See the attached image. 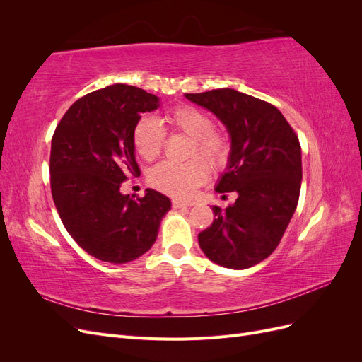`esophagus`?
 Returning <instances> with one entry per match:
<instances>
[{
	"label": "esophagus",
	"instance_id": "esophagus-1",
	"mask_svg": "<svg viewBox=\"0 0 362 362\" xmlns=\"http://www.w3.org/2000/svg\"><path fill=\"white\" fill-rule=\"evenodd\" d=\"M172 206H173V208H189V206H192V204L180 201V199H173V201H172Z\"/></svg>",
	"mask_w": 362,
	"mask_h": 362
}]
</instances>
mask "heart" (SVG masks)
Listing matches in <instances>:
<instances>
[{"label": "heart", "mask_w": 362, "mask_h": 362, "mask_svg": "<svg viewBox=\"0 0 362 362\" xmlns=\"http://www.w3.org/2000/svg\"><path fill=\"white\" fill-rule=\"evenodd\" d=\"M164 122L168 124L170 133H180L192 139L187 151L189 158L199 155L213 169H221L228 163L229 151H231L229 141L225 134L214 128L213 119L206 112L189 104L177 105L166 113ZM164 140L166 136L163 128L151 116H141L131 131L134 151L145 161L156 160L161 154ZM200 159L182 164L160 163L149 170L148 182L151 187L161 193L173 198L189 199L196 189L208 180L210 173L206 160Z\"/></svg>", "instance_id": "b5f03b06"}]
</instances>
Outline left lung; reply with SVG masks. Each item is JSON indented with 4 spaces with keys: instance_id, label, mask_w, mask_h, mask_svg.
<instances>
[{
    "instance_id": "left-lung-1",
    "label": "left lung",
    "mask_w": 362,
    "mask_h": 362,
    "mask_svg": "<svg viewBox=\"0 0 362 362\" xmlns=\"http://www.w3.org/2000/svg\"><path fill=\"white\" fill-rule=\"evenodd\" d=\"M214 113L231 137L226 172L216 192H237L233 205H214V221L198 240L206 258L242 270L266 259L299 202L302 152L299 139L275 105L234 89L185 93Z\"/></svg>"
}]
</instances>
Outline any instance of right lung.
I'll list each match as a JSON object with an SVG mask.
<instances>
[{"mask_svg":"<svg viewBox=\"0 0 362 362\" xmlns=\"http://www.w3.org/2000/svg\"><path fill=\"white\" fill-rule=\"evenodd\" d=\"M158 96L113 84L84 95L64 113L51 140V193L69 235L87 254L113 264L154 245L170 199L152 189L136 201L120 184L140 177L131 131Z\"/></svg>","mask_w":362,"mask_h":362,"instance_id":"add662e5","label":"right lung"}]
</instances>
